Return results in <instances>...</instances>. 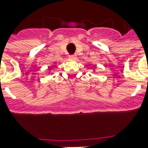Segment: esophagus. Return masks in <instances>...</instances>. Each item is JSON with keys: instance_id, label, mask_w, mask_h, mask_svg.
Masks as SVG:
<instances>
[{"instance_id": "obj_1", "label": "esophagus", "mask_w": 148, "mask_h": 148, "mask_svg": "<svg viewBox=\"0 0 148 148\" xmlns=\"http://www.w3.org/2000/svg\"><path fill=\"white\" fill-rule=\"evenodd\" d=\"M69 58H71V59H73V60H75V59H77V56H76L75 55H69Z\"/></svg>"}]
</instances>
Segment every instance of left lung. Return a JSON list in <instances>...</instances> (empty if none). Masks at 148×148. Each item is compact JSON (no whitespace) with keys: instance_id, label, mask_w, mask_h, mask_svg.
<instances>
[{"instance_id":"8db88e82","label":"left lung","mask_w":148,"mask_h":148,"mask_svg":"<svg viewBox=\"0 0 148 148\" xmlns=\"http://www.w3.org/2000/svg\"><path fill=\"white\" fill-rule=\"evenodd\" d=\"M93 71H95V70H93Z\"/></svg>"}]
</instances>
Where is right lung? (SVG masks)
<instances>
[{
	"instance_id": "right-lung-1",
	"label": "right lung",
	"mask_w": 148,
	"mask_h": 148,
	"mask_svg": "<svg viewBox=\"0 0 148 148\" xmlns=\"http://www.w3.org/2000/svg\"><path fill=\"white\" fill-rule=\"evenodd\" d=\"M49 71H51V67L49 68Z\"/></svg>"
}]
</instances>
